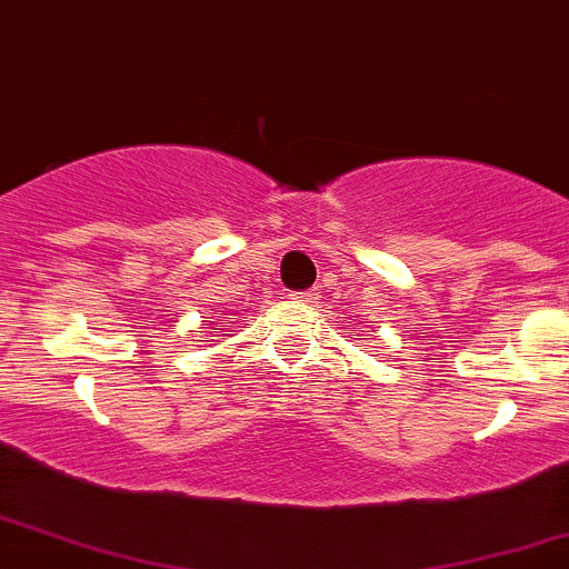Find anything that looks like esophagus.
Returning a JSON list of instances; mask_svg holds the SVG:
<instances>
[{"mask_svg": "<svg viewBox=\"0 0 569 569\" xmlns=\"http://www.w3.org/2000/svg\"><path fill=\"white\" fill-rule=\"evenodd\" d=\"M291 299H297V302H305V305H310V302H316V299H318V289H308V291H295V295H291Z\"/></svg>", "mask_w": 569, "mask_h": 569, "instance_id": "34e87169", "label": "esophagus"}]
</instances>
